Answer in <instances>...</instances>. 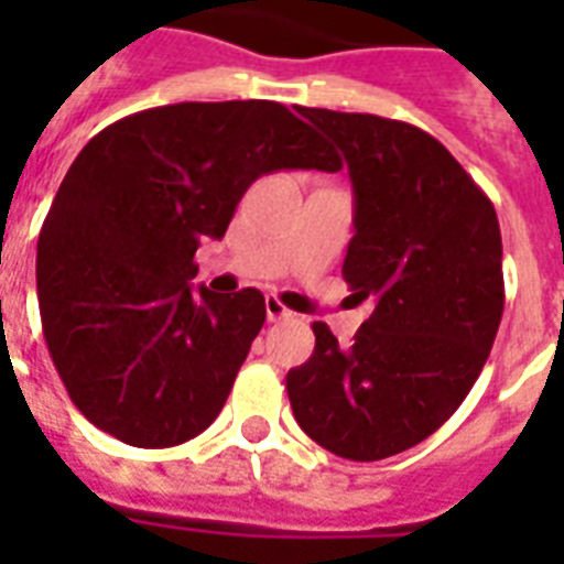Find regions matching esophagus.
I'll return each mask as SVG.
<instances>
[{"label":"esophagus","mask_w":564,"mask_h":564,"mask_svg":"<svg viewBox=\"0 0 564 564\" xmlns=\"http://www.w3.org/2000/svg\"><path fill=\"white\" fill-rule=\"evenodd\" d=\"M265 318H269V322H283V318H292V310L283 307L281 299L269 295V299H265Z\"/></svg>","instance_id":"1"}]
</instances>
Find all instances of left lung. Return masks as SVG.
Instances as JSON below:
<instances>
[{
  "instance_id": "8db88e82",
  "label": "left lung",
  "mask_w": 564,
  "mask_h": 564,
  "mask_svg": "<svg viewBox=\"0 0 564 564\" xmlns=\"http://www.w3.org/2000/svg\"><path fill=\"white\" fill-rule=\"evenodd\" d=\"M345 154L354 234L343 278L375 310L339 345L286 375L301 430L330 454L375 463L436 433L471 392L503 316L495 204L427 131L375 113L299 108Z\"/></svg>"
}]
</instances>
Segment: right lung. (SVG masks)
<instances>
[{
    "label": "right lung",
    "instance_id": "add662e5",
    "mask_svg": "<svg viewBox=\"0 0 564 564\" xmlns=\"http://www.w3.org/2000/svg\"><path fill=\"white\" fill-rule=\"evenodd\" d=\"M327 166L316 131L265 99L140 110L84 145L37 239L43 336L84 419L134 447L210 427L265 301L193 292L195 248L260 175Z\"/></svg>",
    "mask_w": 564,
    "mask_h": 564
}]
</instances>
